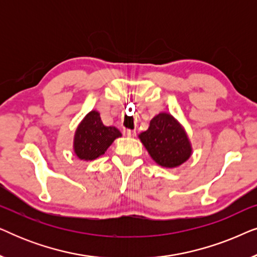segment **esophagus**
I'll list each match as a JSON object with an SVG mask.
<instances>
[{"label": "esophagus", "mask_w": 257, "mask_h": 257, "mask_svg": "<svg viewBox=\"0 0 257 257\" xmlns=\"http://www.w3.org/2000/svg\"><path fill=\"white\" fill-rule=\"evenodd\" d=\"M124 135L127 137H135L136 131H133V130H124Z\"/></svg>", "instance_id": "esophagus-1"}]
</instances>
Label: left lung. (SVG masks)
<instances>
[{"mask_svg": "<svg viewBox=\"0 0 257 257\" xmlns=\"http://www.w3.org/2000/svg\"><path fill=\"white\" fill-rule=\"evenodd\" d=\"M138 137L151 158L161 167L180 166L193 153L192 143L185 127L167 112L154 115L149 128Z\"/></svg>", "mask_w": 257, "mask_h": 257, "instance_id": "8db88e82", "label": "left lung"}]
</instances>
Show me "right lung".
I'll list each match as a JSON object with an SVG mask.
<instances>
[{
  "instance_id": "add662e5",
  "label": "right lung",
  "mask_w": 257,
  "mask_h": 257,
  "mask_svg": "<svg viewBox=\"0 0 257 257\" xmlns=\"http://www.w3.org/2000/svg\"><path fill=\"white\" fill-rule=\"evenodd\" d=\"M119 137H121L120 131L114 126H105L99 112L92 110L77 126L73 137V152L80 160H94L103 156Z\"/></svg>"
}]
</instances>
